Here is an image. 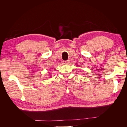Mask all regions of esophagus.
<instances>
[{"mask_svg": "<svg viewBox=\"0 0 127 127\" xmlns=\"http://www.w3.org/2000/svg\"><path fill=\"white\" fill-rule=\"evenodd\" d=\"M63 63L64 64H69V60H66V61H64Z\"/></svg>", "mask_w": 127, "mask_h": 127, "instance_id": "1", "label": "esophagus"}]
</instances>
